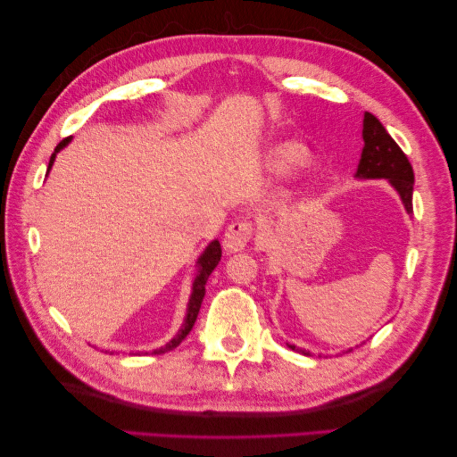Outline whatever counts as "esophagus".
Masks as SVG:
<instances>
[{
	"instance_id": "1",
	"label": "esophagus",
	"mask_w": 457,
	"mask_h": 457,
	"mask_svg": "<svg viewBox=\"0 0 457 457\" xmlns=\"http://www.w3.org/2000/svg\"><path fill=\"white\" fill-rule=\"evenodd\" d=\"M253 223L247 220H236L234 223H229V228L223 236V247H226L228 253H237V251L245 249L249 239L253 237Z\"/></svg>"
}]
</instances>
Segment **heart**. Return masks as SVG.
I'll return each mask as SVG.
<instances>
[{"label": "heart", "mask_w": 457, "mask_h": 457, "mask_svg": "<svg viewBox=\"0 0 457 457\" xmlns=\"http://www.w3.org/2000/svg\"><path fill=\"white\" fill-rule=\"evenodd\" d=\"M312 161L308 147L298 141H280L269 151V162L277 172H290L303 169Z\"/></svg>", "instance_id": "heart-1"}]
</instances>
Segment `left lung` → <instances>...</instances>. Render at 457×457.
Masks as SVG:
<instances>
[{
	"label": "left lung",
	"instance_id": "1",
	"mask_svg": "<svg viewBox=\"0 0 457 457\" xmlns=\"http://www.w3.org/2000/svg\"><path fill=\"white\" fill-rule=\"evenodd\" d=\"M357 179H386L391 187L399 192L404 208L412 213V187L414 172L409 159L399 145L395 143L383 123L373 113L365 112L363 118V151L357 164ZM290 349L295 345L287 344ZM352 352V349H347Z\"/></svg>",
	"mask_w": 457,
	"mask_h": 457
}]
</instances>
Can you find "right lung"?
Listing matches in <instances>:
<instances>
[{
    "label": "right lung",
    "instance_id": "1",
    "mask_svg": "<svg viewBox=\"0 0 457 457\" xmlns=\"http://www.w3.org/2000/svg\"><path fill=\"white\" fill-rule=\"evenodd\" d=\"M71 139H72V137H66V139H62L61 143L56 145L54 153L51 154V161H48V170H51V167H53L56 153L61 151V149H64L66 145L71 143ZM220 259H221V247H220V241H218V239H213L212 244H210L206 249H204V253H202V255H200V259H198V275H196V278H194V283H192V295H190V300H188L187 318H184V324H182V328L179 329V334L174 336L167 345H164V347H159V349H154V353L170 352V349L177 347V345L182 342V339L190 334V329H192L194 322H196V318H198V312H200V306H202L204 295H206V283H208V277L212 275V270L216 269V265L220 263Z\"/></svg>",
    "mask_w": 457,
    "mask_h": 457
}]
</instances>
